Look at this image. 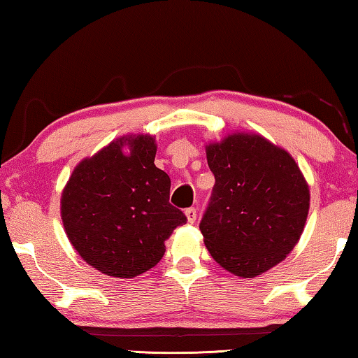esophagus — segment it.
<instances>
[{
  "label": "esophagus",
  "instance_id": "34e87169",
  "mask_svg": "<svg viewBox=\"0 0 358 358\" xmlns=\"http://www.w3.org/2000/svg\"><path fill=\"white\" fill-rule=\"evenodd\" d=\"M185 215H186V217H187V222H196V220H197V210L194 208V207H189V208H186L185 210Z\"/></svg>",
  "mask_w": 358,
  "mask_h": 358
}]
</instances>
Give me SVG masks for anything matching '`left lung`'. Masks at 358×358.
I'll list each match as a JSON object with an SVG mask.
<instances>
[{"label": "left lung", "mask_w": 358, "mask_h": 358, "mask_svg": "<svg viewBox=\"0 0 358 358\" xmlns=\"http://www.w3.org/2000/svg\"><path fill=\"white\" fill-rule=\"evenodd\" d=\"M215 175L201 221L205 245L222 268L254 278L294 250L310 210V189L287 151L256 134L207 147Z\"/></svg>", "instance_id": "left-lung-1"}]
</instances>
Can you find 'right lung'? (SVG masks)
I'll list each match as a JSON object with an SVG mask.
<instances>
[{"mask_svg":"<svg viewBox=\"0 0 358 358\" xmlns=\"http://www.w3.org/2000/svg\"><path fill=\"white\" fill-rule=\"evenodd\" d=\"M131 151L124 155L122 147ZM151 136L121 137L72 172L62 196L68 238L102 273L134 278L166 252V240L186 222L169 202L171 178L155 166Z\"/></svg>","mask_w":358,"mask_h":358,"instance_id":"add662e5","label":"right lung"}]
</instances>
